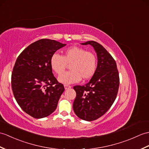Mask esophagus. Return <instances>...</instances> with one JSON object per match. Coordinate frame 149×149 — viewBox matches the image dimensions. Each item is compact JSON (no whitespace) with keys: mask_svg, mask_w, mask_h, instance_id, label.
<instances>
[{"mask_svg":"<svg viewBox=\"0 0 149 149\" xmlns=\"http://www.w3.org/2000/svg\"><path fill=\"white\" fill-rule=\"evenodd\" d=\"M64 87H65V89H69V88H70L71 86H69V85L65 84V85H64Z\"/></svg>","mask_w":149,"mask_h":149,"instance_id":"1","label":"esophagus"}]
</instances>
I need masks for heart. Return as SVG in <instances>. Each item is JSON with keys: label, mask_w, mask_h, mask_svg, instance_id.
I'll return each instance as SVG.
<instances>
[{"label": "heart", "mask_w": 149, "mask_h": 149, "mask_svg": "<svg viewBox=\"0 0 149 149\" xmlns=\"http://www.w3.org/2000/svg\"><path fill=\"white\" fill-rule=\"evenodd\" d=\"M68 64L71 70L58 77V81L65 84L78 82L82 79L88 80L95 75L97 68V58L90 51L78 46L68 47L63 51V56L54 53L50 59V65L55 73L60 75Z\"/></svg>", "instance_id": "b5f03b06"}]
</instances>
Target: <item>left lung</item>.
<instances>
[{"label":"left lung","instance_id":"1","mask_svg":"<svg viewBox=\"0 0 149 149\" xmlns=\"http://www.w3.org/2000/svg\"><path fill=\"white\" fill-rule=\"evenodd\" d=\"M96 51L98 58L95 75L84 86L74 87L76 92L73 109L79 118L92 121L108 111L118 93L119 76L116 61L101 44L95 41H88Z\"/></svg>","mask_w":149,"mask_h":149}]
</instances>
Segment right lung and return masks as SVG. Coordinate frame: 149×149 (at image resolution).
I'll return each instance as SVG.
<instances>
[{
	"mask_svg": "<svg viewBox=\"0 0 149 149\" xmlns=\"http://www.w3.org/2000/svg\"><path fill=\"white\" fill-rule=\"evenodd\" d=\"M65 46L54 40L40 39L25 48L15 62L11 75L14 96L23 111L34 118L53 113L65 90L50 65L52 55Z\"/></svg>",
	"mask_w": 149,
	"mask_h": 149,
	"instance_id": "add662e5",
	"label": "right lung"
}]
</instances>
